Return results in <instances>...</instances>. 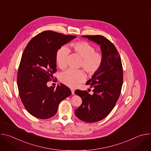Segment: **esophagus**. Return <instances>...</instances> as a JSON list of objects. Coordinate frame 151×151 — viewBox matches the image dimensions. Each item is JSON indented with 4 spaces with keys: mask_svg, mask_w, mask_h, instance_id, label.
Here are the masks:
<instances>
[{
    "mask_svg": "<svg viewBox=\"0 0 151 151\" xmlns=\"http://www.w3.org/2000/svg\"><path fill=\"white\" fill-rule=\"evenodd\" d=\"M71 91H72V94H75V90L71 89Z\"/></svg>",
    "mask_w": 151,
    "mask_h": 151,
    "instance_id": "1",
    "label": "esophagus"
}]
</instances>
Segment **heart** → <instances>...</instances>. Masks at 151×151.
I'll return each instance as SVG.
<instances>
[{"label": "heart", "mask_w": 151, "mask_h": 151, "mask_svg": "<svg viewBox=\"0 0 151 151\" xmlns=\"http://www.w3.org/2000/svg\"><path fill=\"white\" fill-rule=\"evenodd\" d=\"M75 52L83 58L81 66L90 75L96 73L100 69L103 56L101 53L96 51V48L85 41L74 42L71 45ZM70 53L69 48L62 46L56 52L55 60L58 66L64 69L68 66V57ZM60 81L68 87L76 88L85 79V75L82 70L69 69L60 75Z\"/></svg>", "instance_id": "heart-1"}]
</instances>
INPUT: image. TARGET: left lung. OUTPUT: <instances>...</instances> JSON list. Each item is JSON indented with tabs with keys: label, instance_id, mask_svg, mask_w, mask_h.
<instances>
[{
	"label": "left lung",
	"instance_id": "8db88e82",
	"mask_svg": "<svg viewBox=\"0 0 151 151\" xmlns=\"http://www.w3.org/2000/svg\"><path fill=\"white\" fill-rule=\"evenodd\" d=\"M82 37L100 45L103 61L99 70L86 82L94 87L93 94L79 90L75 91L82 100L75 114L84 122H95L106 118L115 107L123 83V69L119 54L109 40L101 35Z\"/></svg>",
	"mask_w": 151,
	"mask_h": 151
}]
</instances>
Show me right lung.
<instances>
[{"mask_svg":"<svg viewBox=\"0 0 151 151\" xmlns=\"http://www.w3.org/2000/svg\"><path fill=\"white\" fill-rule=\"evenodd\" d=\"M53 31H44L32 38L21 57L17 74L20 99L33 116L48 119L57 112L60 103L71 95L62 83L48 87L47 82L57 71L55 54L61 46L75 38Z\"/></svg>","mask_w":151,"mask_h":151,"instance_id":"right-lung-1","label":"right lung"}]
</instances>
